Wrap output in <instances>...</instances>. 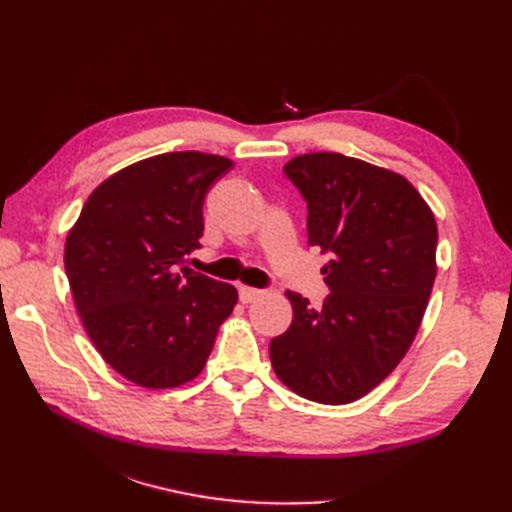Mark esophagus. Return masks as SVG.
<instances>
[{
    "instance_id": "34e87169",
    "label": "esophagus",
    "mask_w": 512,
    "mask_h": 512,
    "mask_svg": "<svg viewBox=\"0 0 512 512\" xmlns=\"http://www.w3.org/2000/svg\"><path fill=\"white\" fill-rule=\"evenodd\" d=\"M264 295V290H259V288H250V286H239V299H242L244 303H250V301H255V299H259Z\"/></svg>"
}]
</instances>
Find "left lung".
<instances>
[{
	"label": "left lung",
	"instance_id": "left-lung-1",
	"mask_svg": "<svg viewBox=\"0 0 512 512\" xmlns=\"http://www.w3.org/2000/svg\"><path fill=\"white\" fill-rule=\"evenodd\" d=\"M286 176L308 202V244L332 259L321 308L297 292L290 328L270 341L281 383L321 405H347L394 372L416 339L436 281L438 226L396 171L343 154H303Z\"/></svg>",
	"mask_w": 512,
	"mask_h": 512
}]
</instances>
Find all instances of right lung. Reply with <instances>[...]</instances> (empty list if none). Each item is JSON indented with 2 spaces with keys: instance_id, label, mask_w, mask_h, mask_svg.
I'll use <instances>...</instances> for the list:
<instances>
[{
  "instance_id": "add662e5",
  "label": "right lung",
  "mask_w": 512,
  "mask_h": 512,
  "mask_svg": "<svg viewBox=\"0 0 512 512\" xmlns=\"http://www.w3.org/2000/svg\"><path fill=\"white\" fill-rule=\"evenodd\" d=\"M233 160L169 151L101 182L65 239V275L94 347L147 389L198 376L237 290L182 266L200 248L204 195Z\"/></svg>"
}]
</instances>
